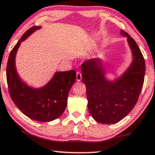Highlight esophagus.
Here are the masks:
<instances>
[{"mask_svg":"<svg viewBox=\"0 0 155 155\" xmlns=\"http://www.w3.org/2000/svg\"><path fill=\"white\" fill-rule=\"evenodd\" d=\"M76 79H77L78 81H80L82 80V74L80 72H77L76 73Z\"/></svg>","mask_w":155,"mask_h":155,"instance_id":"obj_1","label":"esophagus"}]
</instances>
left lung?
<instances>
[{
    "instance_id": "8db88e82",
    "label": "left lung",
    "mask_w": 155,
    "mask_h": 155,
    "mask_svg": "<svg viewBox=\"0 0 155 155\" xmlns=\"http://www.w3.org/2000/svg\"><path fill=\"white\" fill-rule=\"evenodd\" d=\"M133 60L122 77L113 82L104 78V70L97 58L82 64V82L86 86L87 107L92 117L102 124H113L126 117L133 109L143 86L145 62L140 48L126 32Z\"/></svg>"
}]
</instances>
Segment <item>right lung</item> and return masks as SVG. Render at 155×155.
Returning <instances> with one entry per match:
<instances>
[{"label":"right lung","mask_w":155,"mask_h":155,"mask_svg":"<svg viewBox=\"0 0 155 155\" xmlns=\"http://www.w3.org/2000/svg\"><path fill=\"white\" fill-rule=\"evenodd\" d=\"M33 26L22 35L9 55L6 78L10 96L23 114L40 122H50L59 117L65 111L68 95L76 80L74 70L57 72L45 87L33 89L23 83L17 74L15 65L16 52L21 43L32 33L39 29Z\"/></svg>","instance_id":"add662e5"}]
</instances>
